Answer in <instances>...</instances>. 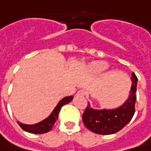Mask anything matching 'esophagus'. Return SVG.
I'll list each match as a JSON object with an SVG mask.
<instances>
[{"mask_svg":"<svg viewBox=\"0 0 151 151\" xmlns=\"http://www.w3.org/2000/svg\"><path fill=\"white\" fill-rule=\"evenodd\" d=\"M85 95H86V92L83 89H80V90H78L77 92V95L78 96H85Z\"/></svg>","mask_w":151,"mask_h":151,"instance_id":"obj_1","label":"esophagus"}]
</instances>
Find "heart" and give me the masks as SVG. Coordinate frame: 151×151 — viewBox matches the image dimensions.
<instances>
[{
  "label": "heart",
  "instance_id": "obj_1",
  "mask_svg": "<svg viewBox=\"0 0 151 151\" xmlns=\"http://www.w3.org/2000/svg\"><path fill=\"white\" fill-rule=\"evenodd\" d=\"M109 68V64L103 61H95L88 64V71L93 75H98Z\"/></svg>",
  "mask_w": 151,
  "mask_h": 151
}]
</instances>
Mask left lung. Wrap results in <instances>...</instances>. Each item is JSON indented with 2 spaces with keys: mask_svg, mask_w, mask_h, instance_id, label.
Wrapping results in <instances>:
<instances>
[{
  "mask_svg": "<svg viewBox=\"0 0 151 151\" xmlns=\"http://www.w3.org/2000/svg\"><path fill=\"white\" fill-rule=\"evenodd\" d=\"M132 86L126 101L120 106L113 109H93L88 102V106L83 114V122L86 128L98 134H112L123 128L135 112L136 91L138 78L132 73Z\"/></svg>",
  "mask_w": 151,
  "mask_h": 151,
  "instance_id": "obj_1",
  "label": "left lung"
}]
</instances>
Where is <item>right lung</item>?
Returning <instances> with one entry per match:
<instances>
[{"mask_svg":"<svg viewBox=\"0 0 151 151\" xmlns=\"http://www.w3.org/2000/svg\"><path fill=\"white\" fill-rule=\"evenodd\" d=\"M73 99V96H67L63 98L60 101L58 102V104L56 105V106L52 111V112L50 114L48 117H46L45 119H44L41 122L35 123V124H24L20 122H17V123L19 124V126L23 128L24 131H27L31 134H41L49 132L50 130L52 128L53 125L55 124V122L58 118V114L60 112V110L63 107L64 105L68 104L69 102L72 101V100Z\"/></svg>","mask_w":151,"mask_h":151,"instance_id":"1","label":"right lung"}]
</instances>
